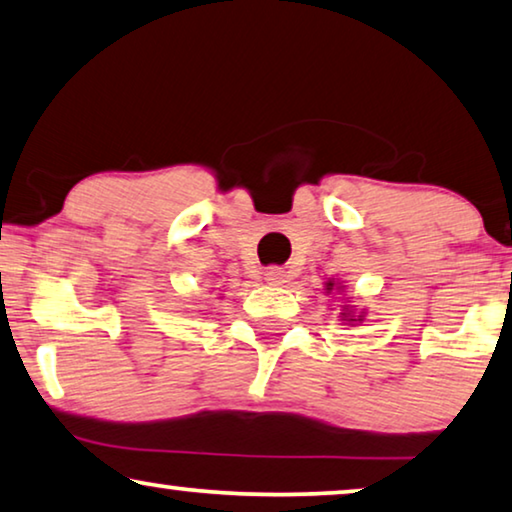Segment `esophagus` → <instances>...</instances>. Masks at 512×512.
<instances>
[{
	"mask_svg": "<svg viewBox=\"0 0 512 512\" xmlns=\"http://www.w3.org/2000/svg\"><path fill=\"white\" fill-rule=\"evenodd\" d=\"M264 276H266V280H269L271 285H280L285 280V271L278 269V266H271V269L264 271Z\"/></svg>",
	"mask_w": 512,
	"mask_h": 512,
	"instance_id": "34e87169",
	"label": "esophagus"
}]
</instances>
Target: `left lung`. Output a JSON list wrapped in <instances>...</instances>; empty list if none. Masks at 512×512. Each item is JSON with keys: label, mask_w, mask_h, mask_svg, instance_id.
I'll return each instance as SVG.
<instances>
[{"label": "left lung", "mask_w": 512, "mask_h": 512, "mask_svg": "<svg viewBox=\"0 0 512 512\" xmlns=\"http://www.w3.org/2000/svg\"><path fill=\"white\" fill-rule=\"evenodd\" d=\"M327 290H334V283H327Z\"/></svg>", "instance_id": "obj_1"}]
</instances>
